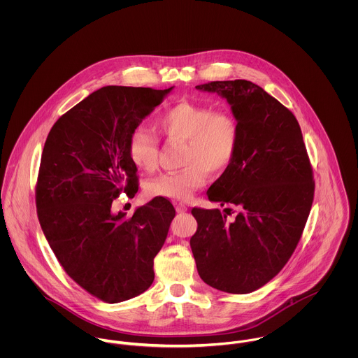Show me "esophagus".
<instances>
[{"instance_id":"1","label":"esophagus","mask_w":358,"mask_h":358,"mask_svg":"<svg viewBox=\"0 0 358 358\" xmlns=\"http://www.w3.org/2000/svg\"><path fill=\"white\" fill-rule=\"evenodd\" d=\"M175 208H176V212H178V213H185V212H187V206L185 204H182V203H176Z\"/></svg>"}]
</instances>
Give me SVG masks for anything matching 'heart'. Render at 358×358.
Masks as SVG:
<instances>
[{"label": "heart", "instance_id": "obj_1", "mask_svg": "<svg viewBox=\"0 0 358 358\" xmlns=\"http://www.w3.org/2000/svg\"><path fill=\"white\" fill-rule=\"evenodd\" d=\"M157 128L173 141L186 142L183 169L162 173L148 185L152 197L189 200L206 183L208 172L219 173L233 161L240 125L227 111H213L208 106L180 102L161 113ZM131 161L143 171H152L158 161V139L148 127H136L128 139Z\"/></svg>", "mask_w": 358, "mask_h": 358}]
</instances>
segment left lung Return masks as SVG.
Here are the masks:
<instances>
[{"label":"left lung","mask_w":358,"mask_h":358,"mask_svg":"<svg viewBox=\"0 0 358 358\" xmlns=\"http://www.w3.org/2000/svg\"><path fill=\"white\" fill-rule=\"evenodd\" d=\"M196 88L226 99L238 121L236 155L206 192L209 201L236 205L238 213L230 220L217 208H193L199 227L190 247L208 285L250 294L280 273L301 240L314 196L306 146L295 115L254 83Z\"/></svg>","instance_id":"left-lung-1"}]
</instances>
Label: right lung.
I'll list each match as a JSON object with an SVG mask.
<instances>
[{
  "instance_id": "obj_1",
  "label": "right lung",
  "mask_w": 358,
  "mask_h": 358,
  "mask_svg": "<svg viewBox=\"0 0 358 358\" xmlns=\"http://www.w3.org/2000/svg\"><path fill=\"white\" fill-rule=\"evenodd\" d=\"M172 90L103 87L63 114L45 141L36 189L41 229L64 271L108 303L153 284L154 257L175 217L162 197L136 208L132 217L111 210L122 192H138L131 132Z\"/></svg>"
}]
</instances>
